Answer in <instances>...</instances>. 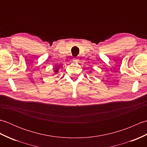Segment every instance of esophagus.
I'll use <instances>...</instances> for the list:
<instances>
[{"mask_svg":"<svg viewBox=\"0 0 147 147\" xmlns=\"http://www.w3.org/2000/svg\"><path fill=\"white\" fill-rule=\"evenodd\" d=\"M73 62H75V63H78L79 62V59L78 58H74L73 59Z\"/></svg>","mask_w":147,"mask_h":147,"instance_id":"esophagus-1","label":"esophagus"}]
</instances>
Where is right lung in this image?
Returning a JSON list of instances; mask_svg holds the SVG:
<instances>
[{
  "instance_id": "obj_1",
  "label": "right lung",
  "mask_w": 147,
  "mask_h": 147,
  "mask_svg": "<svg viewBox=\"0 0 147 147\" xmlns=\"http://www.w3.org/2000/svg\"><path fill=\"white\" fill-rule=\"evenodd\" d=\"M55 73H57V70H55Z\"/></svg>"
}]
</instances>
